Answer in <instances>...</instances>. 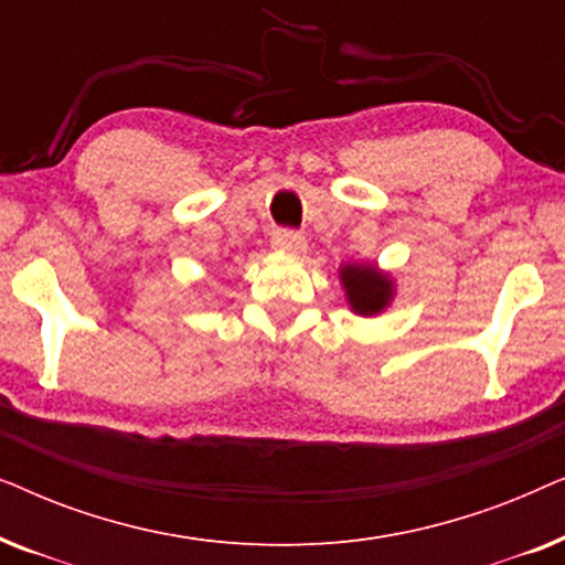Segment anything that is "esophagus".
Listing matches in <instances>:
<instances>
[{
    "instance_id": "34e87169",
    "label": "esophagus",
    "mask_w": 565,
    "mask_h": 565,
    "mask_svg": "<svg viewBox=\"0 0 565 565\" xmlns=\"http://www.w3.org/2000/svg\"><path fill=\"white\" fill-rule=\"evenodd\" d=\"M273 249L300 254L306 249V236H300L298 231H290V228H277L273 234Z\"/></svg>"
}]
</instances>
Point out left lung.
<instances>
[{"mask_svg": "<svg viewBox=\"0 0 565 565\" xmlns=\"http://www.w3.org/2000/svg\"><path fill=\"white\" fill-rule=\"evenodd\" d=\"M339 277H342L352 311H358L360 316L381 313L391 303L393 282L383 273H377L375 267L344 265Z\"/></svg>", "mask_w": 565, "mask_h": 565, "instance_id": "1", "label": "left lung"}]
</instances>
